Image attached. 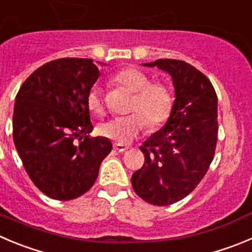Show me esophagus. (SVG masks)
<instances>
[{"instance_id": "obj_1", "label": "esophagus", "mask_w": 252, "mask_h": 252, "mask_svg": "<svg viewBox=\"0 0 252 252\" xmlns=\"http://www.w3.org/2000/svg\"><path fill=\"white\" fill-rule=\"evenodd\" d=\"M113 147H114V149L119 153H123V152H126V150L129 149V147H126V145H123V144H119V143H115Z\"/></svg>"}]
</instances>
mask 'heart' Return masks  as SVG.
I'll return each instance as SVG.
<instances>
[{
    "mask_svg": "<svg viewBox=\"0 0 252 252\" xmlns=\"http://www.w3.org/2000/svg\"><path fill=\"white\" fill-rule=\"evenodd\" d=\"M114 82L134 93L130 104L131 114L117 117L99 126L103 137L128 144L144 129L145 122L150 129H157L169 119L173 110V94L161 83H150L149 77L137 68H126L114 76ZM87 107L94 114H103L102 89L94 86L87 94Z\"/></svg>",
    "mask_w": 252,
    "mask_h": 252,
    "instance_id": "1",
    "label": "heart"
}]
</instances>
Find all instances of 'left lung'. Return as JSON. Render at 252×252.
Segmentation results:
<instances>
[{
    "label": "left lung",
    "mask_w": 252,
    "mask_h": 252,
    "mask_svg": "<svg viewBox=\"0 0 252 252\" xmlns=\"http://www.w3.org/2000/svg\"><path fill=\"white\" fill-rule=\"evenodd\" d=\"M169 73L175 89L165 126L140 147L144 165L131 175L143 200L165 206L184 199L201 182L218 140V97L205 74L178 60L143 63Z\"/></svg>",
    "instance_id": "8db88e82"
}]
</instances>
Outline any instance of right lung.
I'll list each match as a JSON object with an SVG mask.
<instances>
[{"label":"right lung","instance_id":"right-lung-1","mask_svg":"<svg viewBox=\"0 0 252 252\" xmlns=\"http://www.w3.org/2000/svg\"><path fill=\"white\" fill-rule=\"evenodd\" d=\"M99 74L93 60L61 58L34 70L16 95V149L33 184L56 200L88 191L112 150L108 138L88 135L87 94Z\"/></svg>","mask_w":252,"mask_h":252}]
</instances>
